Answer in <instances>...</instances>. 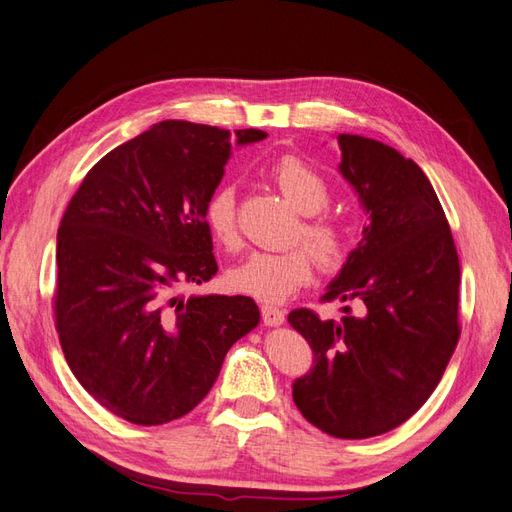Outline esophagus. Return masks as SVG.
<instances>
[{"label":"esophagus","instance_id":"obj_1","mask_svg":"<svg viewBox=\"0 0 512 512\" xmlns=\"http://www.w3.org/2000/svg\"><path fill=\"white\" fill-rule=\"evenodd\" d=\"M261 318L268 327H277L285 323V312L275 305H261Z\"/></svg>","mask_w":512,"mask_h":512}]
</instances>
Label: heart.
<instances>
[{"label": "heart", "mask_w": 512, "mask_h": 512, "mask_svg": "<svg viewBox=\"0 0 512 512\" xmlns=\"http://www.w3.org/2000/svg\"><path fill=\"white\" fill-rule=\"evenodd\" d=\"M264 172L279 192L305 213L299 237H303L313 251L305 246L279 253L257 251L248 255L242 264L231 268L227 281L235 292L266 303H279L312 281L316 270L314 254L325 268L338 266L347 255L349 233L338 216L323 211L331 189L327 178L310 161H305L299 154H281L266 165ZM205 224L213 240L222 248L235 251L240 246L237 196L233 185H220L209 194L205 202Z\"/></svg>", "instance_id": "obj_1"}]
</instances>
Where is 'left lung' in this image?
Instances as JSON below:
<instances>
[{
  "mask_svg": "<svg viewBox=\"0 0 512 512\" xmlns=\"http://www.w3.org/2000/svg\"><path fill=\"white\" fill-rule=\"evenodd\" d=\"M340 172L368 224L320 301H358L340 320L299 307L288 320L314 353L292 397L303 417L336 438L395 430L441 382L460 338V264L445 211L412 159L382 141L338 135Z\"/></svg>",
  "mask_w": 512,
  "mask_h": 512,
  "instance_id": "left-lung-1",
  "label": "left lung"
}]
</instances>
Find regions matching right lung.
Instances as JSON below:
<instances>
[{
    "mask_svg": "<svg viewBox=\"0 0 512 512\" xmlns=\"http://www.w3.org/2000/svg\"><path fill=\"white\" fill-rule=\"evenodd\" d=\"M229 154V130L165 120L95 163L61 220L58 340L82 388L128 423L194 410L233 342L259 323L251 296L176 294L218 272L205 202Z\"/></svg>",
    "mask_w": 512,
    "mask_h": 512,
    "instance_id": "add662e5",
    "label": "right lung"
}]
</instances>
